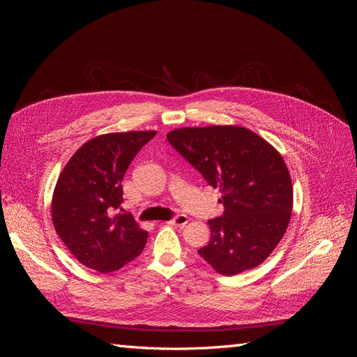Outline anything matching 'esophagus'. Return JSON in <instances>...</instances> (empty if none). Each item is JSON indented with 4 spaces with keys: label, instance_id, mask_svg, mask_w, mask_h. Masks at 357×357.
Listing matches in <instances>:
<instances>
[{
    "label": "esophagus",
    "instance_id": "esophagus-1",
    "mask_svg": "<svg viewBox=\"0 0 357 357\" xmlns=\"http://www.w3.org/2000/svg\"><path fill=\"white\" fill-rule=\"evenodd\" d=\"M188 222H189V218H188V215H185V214H180V215H177V218L171 219L168 223H169V225H174V226H185Z\"/></svg>",
    "mask_w": 357,
    "mask_h": 357
}]
</instances>
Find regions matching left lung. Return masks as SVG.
Wrapping results in <instances>:
<instances>
[{
  "mask_svg": "<svg viewBox=\"0 0 357 357\" xmlns=\"http://www.w3.org/2000/svg\"><path fill=\"white\" fill-rule=\"evenodd\" d=\"M167 138L222 192L223 215L208 220L211 238L199 256L222 275L261 265L283 238L294 207L282 155L250 129L235 125L178 128Z\"/></svg>",
  "mask_w": 357,
  "mask_h": 357,
  "instance_id": "1",
  "label": "left lung"
}]
</instances>
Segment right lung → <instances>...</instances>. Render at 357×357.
<instances>
[{
  "label": "right lung",
  "mask_w": 357,
  "mask_h": 357,
  "mask_svg": "<svg viewBox=\"0 0 357 357\" xmlns=\"http://www.w3.org/2000/svg\"><path fill=\"white\" fill-rule=\"evenodd\" d=\"M155 135L156 131H131L95 137L71 156L56 181L53 226L74 257L93 271H117L147 243V231L131 214L117 210L129 164Z\"/></svg>",
  "instance_id": "add662e5"
}]
</instances>
